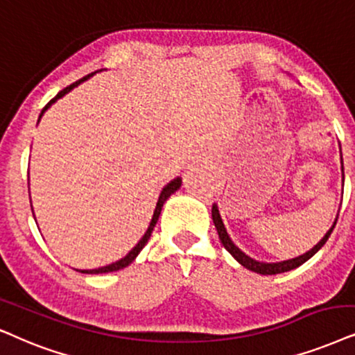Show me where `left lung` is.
<instances>
[{"mask_svg":"<svg viewBox=\"0 0 355 355\" xmlns=\"http://www.w3.org/2000/svg\"><path fill=\"white\" fill-rule=\"evenodd\" d=\"M343 175H344V165H343ZM211 216H213V223H214V226H216L219 239H221L223 245H224V248H226L227 252H230L232 257H234L237 262L241 263V266H244L245 268H249V270H252V272L262 273V275H277V273H284V272L293 270V268L300 267V266H302V263L306 262V260L311 259L313 255H315L318 250H320L322 245L326 244V241L329 239L331 232H333L334 226H336V221H338V219H336L334 224H333V227H331V230L326 232V236L322 237L320 242H318L315 248H313L311 250H308L306 254L300 255V257H297V259L285 260V262L266 263V262H257V260L250 259L249 255H245L244 252H242V250L237 248L234 242L231 241V237H230V234H227L226 227H224V224H223V219H221V216H219V211H218V206L216 205H213V208H211Z\"/></svg>","mask_w":355,"mask_h":355,"instance_id":"8db88e82","label":"left lung"}]
</instances>
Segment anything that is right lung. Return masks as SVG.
<instances>
[{
    "label": "right lung",
    "mask_w": 355,
    "mask_h": 355,
    "mask_svg": "<svg viewBox=\"0 0 355 355\" xmlns=\"http://www.w3.org/2000/svg\"><path fill=\"white\" fill-rule=\"evenodd\" d=\"M89 75H93V73H89ZM89 75H87V77H83V78L77 80V82H75V83L69 85V87L62 89V92H58V93H57V96H55V98H52V100L47 103L46 107H44V110H42V113H44V111L47 110L49 106L52 105L53 101L58 100V98H60V96H64L65 93H69L70 89L73 88V87H77V85H80L82 82H85V80H87V78L89 77ZM42 113H40V116H42ZM180 187H182V180H180V178H175L173 182H170L168 185L164 188L162 193H160V196H159V201H157V206H155V211H154V216H152V221H150L149 230H147V232L144 234V237H142V239L137 242L136 248H134V249L131 250V252H129L128 255H125L124 259H121V260H118V262L111 263V266H106V267H101V268H95V270H80V272H82V273H107V272H116V270H121V268L128 267L129 263H131L132 260L137 257L139 252H141V250H142V248H144V245L147 244V241H149V237H150V234H152V231H154V227H155V224H157V219H159V216H160V211H162V206H164V203H165V201L168 200V196L172 195V193L177 191L178 188H180Z\"/></svg>",
    "instance_id": "right-lung-1"
}]
</instances>
